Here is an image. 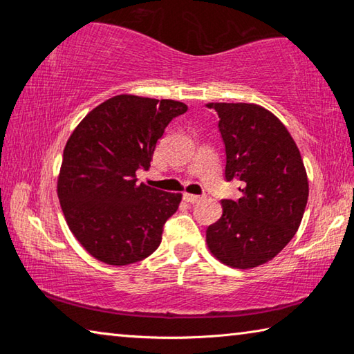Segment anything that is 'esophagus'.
I'll list each match as a JSON object with an SVG mask.
<instances>
[{
    "mask_svg": "<svg viewBox=\"0 0 354 354\" xmlns=\"http://www.w3.org/2000/svg\"><path fill=\"white\" fill-rule=\"evenodd\" d=\"M184 200L187 201V203H192V205H194V203H198V201L201 200V196H198V195H194V194H184Z\"/></svg>",
    "mask_w": 354,
    "mask_h": 354,
    "instance_id": "1",
    "label": "esophagus"
}]
</instances>
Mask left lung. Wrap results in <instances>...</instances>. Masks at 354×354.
I'll return each instance as SVG.
<instances>
[{
	"mask_svg": "<svg viewBox=\"0 0 354 354\" xmlns=\"http://www.w3.org/2000/svg\"><path fill=\"white\" fill-rule=\"evenodd\" d=\"M218 113L226 181L239 179L242 196L223 200V214L206 230L214 257L232 268L272 261L295 236L309 183L295 140L281 120L253 103H207Z\"/></svg>",
	"mask_w": 354,
	"mask_h": 354,
	"instance_id": "left-lung-1",
	"label": "left lung"
}]
</instances>
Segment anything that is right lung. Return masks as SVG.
<instances>
[{
  "label": "right lung",
  "instance_id": "right-lung-1",
  "mask_svg": "<svg viewBox=\"0 0 354 354\" xmlns=\"http://www.w3.org/2000/svg\"><path fill=\"white\" fill-rule=\"evenodd\" d=\"M185 111L181 101L117 95L71 133L57 196L70 231L95 259L128 266L159 247L183 195L137 184L136 171L149 169L167 124Z\"/></svg>",
  "mask_w": 354,
  "mask_h": 354
}]
</instances>
